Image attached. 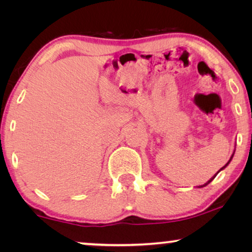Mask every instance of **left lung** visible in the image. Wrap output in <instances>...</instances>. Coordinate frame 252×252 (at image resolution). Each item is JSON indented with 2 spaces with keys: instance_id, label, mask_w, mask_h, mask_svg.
I'll use <instances>...</instances> for the list:
<instances>
[{
  "instance_id": "1",
  "label": "left lung",
  "mask_w": 252,
  "mask_h": 252,
  "mask_svg": "<svg viewBox=\"0 0 252 252\" xmlns=\"http://www.w3.org/2000/svg\"><path fill=\"white\" fill-rule=\"evenodd\" d=\"M234 154H235V149H234V151H233V154H232V156H230V158H229V160H228V161H227V163H226V165H225V166H222L221 168H220V170H219L218 172H217V173H216L215 175H213V177H212L211 179H210V180H209L208 182H205V184H204V185H201V186H198V188H202V187H205V186H208V185L210 184V182H211V181L213 180V179H215V178H216V175H217V174H218L220 171H222V170H223V168H225V167H227V166H228V164L230 163V160H232V159H233V156H234Z\"/></svg>"
}]
</instances>
